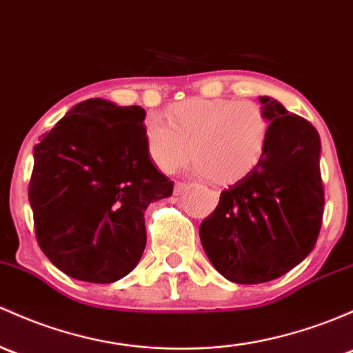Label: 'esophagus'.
Instances as JSON below:
<instances>
[{"instance_id": "1", "label": "esophagus", "mask_w": 353, "mask_h": 353, "mask_svg": "<svg viewBox=\"0 0 353 353\" xmlns=\"http://www.w3.org/2000/svg\"><path fill=\"white\" fill-rule=\"evenodd\" d=\"M188 188H189L188 183H176V188H174V192H176V194H183V192L186 191Z\"/></svg>"}]
</instances>
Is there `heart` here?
Returning a JSON list of instances; mask_svg holds the SVG:
<instances>
[{
	"mask_svg": "<svg viewBox=\"0 0 353 353\" xmlns=\"http://www.w3.org/2000/svg\"><path fill=\"white\" fill-rule=\"evenodd\" d=\"M165 118L143 121L148 157L164 172L183 167L192 150L199 176L236 183L261 164L269 145L270 120L254 101L191 98L169 106Z\"/></svg>",
	"mask_w": 353,
	"mask_h": 353,
	"instance_id": "1",
	"label": "heart"
}]
</instances>
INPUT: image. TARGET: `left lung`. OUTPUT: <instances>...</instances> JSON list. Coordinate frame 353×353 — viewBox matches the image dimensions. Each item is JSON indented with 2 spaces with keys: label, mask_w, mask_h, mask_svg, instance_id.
<instances>
[{
  "label": "left lung",
  "mask_w": 353,
  "mask_h": 353,
  "mask_svg": "<svg viewBox=\"0 0 353 353\" xmlns=\"http://www.w3.org/2000/svg\"><path fill=\"white\" fill-rule=\"evenodd\" d=\"M270 139L261 164L223 189L199 226L214 269L236 284L277 279L313 250L323 221L320 135L304 118L262 96Z\"/></svg>",
  "instance_id": "8db88e82"
}]
</instances>
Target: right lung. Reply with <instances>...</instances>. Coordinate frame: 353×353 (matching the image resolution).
I'll use <instances>...</instances> for the list:
<instances>
[{"label": "right lung", "mask_w": 353, "mask_h": 353, "mask_svg": "<svg viewBox=\"0 0 353 353\" xmlns=\"http://www.w3.org/2000/svg\"><path fill=\"white\" fill-rule=\"evenodd\" d=\"M143 120L140 106L86 99L33 148L37 242L74 279L110 284L132 272L147 243L145 210L172 196L148 157Z\"/></svg>", "instance_id": "obj_1"}]
</instances>
